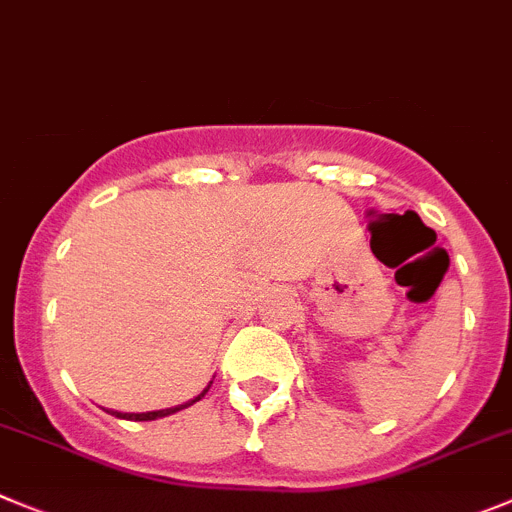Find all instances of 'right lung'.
Listing matches in <instances>:
<instances>
[{"instance_id":"right-lung-1","label":"right lung","mask_w":512,"mask_h":512,"mask_svg":"<svg viewBox=\"0 0 512 512\" xmlns=\"http://www.w3.org/2000/svg\"><path fill=\"white\" fill-rule=\"evenodd\" d=\"M209 386H212V384H209ZM209 386H207V389L202 391V394L197 396V399L186 401V404H179V407H171V409H159V412H143V414H121V412H111V414H116L118 419H133V422H151V419L169 417V414H174V412H181V409L191 407V404H194V401H199V399H202V396L207 394V391H209Z\"/></svg>"}]
</instances>
